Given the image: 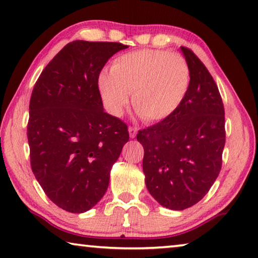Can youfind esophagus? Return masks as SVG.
I'll return each mask as SVG.
<instances>
[{
    "instance_id": "1",
    "label": "esophagus",
    "mask_w": 258,
    "mask_h": 258,
    "mask_svg": "<svg viewBox=\"0 0 258 258\" xmlns=\"http://www.w3.org/2000/svg\"><path fill=\"white\" fill-rule=\"evenodd\" d=\"M128 132H129V136H130V138H135V137H136V135H137L138 129L136 128V126H129Z\"/></svg>"
}]
</instances>
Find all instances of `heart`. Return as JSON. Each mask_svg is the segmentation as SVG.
<instances>
[{"label":"heart","instance_id":"heart-1","mask_svg":"<svg viewBox=\"0 0 258 258\" xmlns=\"http://www.w3.org/2000/svg\"><path fill=\"white\" fill-rule=\"evenodd\" d=\"M188 62L181 54L160 49L123 53L114 59L111 72H100L97 87L105 108L121 116L129 104L150 123L170 117L189 88Z\"/></svg>","mask_w":258,"mask_h":258}]
</instances>
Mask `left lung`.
Here are the masks:
<instances>
[{
	"label": "left lung",
	"instance_id": "left-lung-1",
	"mask_svg": "<svg viewBox=\"0 0 258 258\" xmlns=\"http://www.w3.org/2000/svg\"><path fill=\"white\" fill-rule=\"evenodd\" d=\"M180 50L191 72L186 97L169 119L137 134L144 147L146 187L172 210L189 208L208 193L225 145V113L216 83L192 50Z\"/></svg>",
	"mask_w": 258,
	"mask_h": 258
}]
</instances>
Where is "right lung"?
Listing matches in <instances>:
<instances>
[{"label": "right lung", "mask_w": 258, "mask_h": 258, "mask_svg": "<svg viewBox=\"0 0 258 258\" xmlns=\"http://www.w3.org/2000/svg\"><path fill=\"white\" fill-rule=\"evenodd\" d=\"M116 42L73 41L42 71L29 101L31 167L46 197L80 214L106 192L113 164L129 141L123 121L104 111L97 87Z\"/></svg>", "instance_id": "1"}]
</instances>
